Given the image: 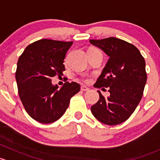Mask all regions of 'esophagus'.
<instances>
[{"label": "esophagus", "instance_id": "obj_1", "mask_svg": "<svg viewBox=\"0 0 160 160\" xmlns=\"http://www.w3.org/2000/svg\"><path fill=\"white\" fill-rule=\"evenodd\" d=\"M81 90H82V91H88V90H89V88H88V87H86L85 86V85H82V86H81Z\"/></svg>", "mask_w": 160, "mask_h": 160}]
</instances>
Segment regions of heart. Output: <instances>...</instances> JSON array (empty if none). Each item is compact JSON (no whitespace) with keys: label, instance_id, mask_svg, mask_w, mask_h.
Masks as SVG:
<instances>
[{"label":"heart","instance_id":"1","mask_svg":"<svg viewBox=\"0 0 160 160\" xmlns=\"http://www.w3.org/2000/svg\"><path fill=\"white\" fill-rule=\"evenodd\" d=\"M91 49H95V48H91ZM85 81H86L87 79H85Z\"/></svg>","mask_w":160,"mask_h":160}]
</instances>
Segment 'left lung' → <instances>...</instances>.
Returning <instances> with one entry per match:
<instances>
[{"label":"left lung","mask_w":160,"mask_h":160,"mask_svg":"<svg viewBox=\"0 0 160 160\" xmlns=\"http://www.w3.org/2000/svg\"><path fill=\"white\" fill-rule=\"evenodd\" d=\"M89 42L109 56L94 86L108 88L110 95L105 97L98 91L99 100L91 107L92 112L105 125L120 124L134 112L142 97L147 79L146 62L139 49L126 41L111 37Z\"/></svg>","instance_id":"1"}]
</instances>
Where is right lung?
Instances as JSON below:
<instances>
[{"label": "right lung", "mask_w": 160, "mask_h": 160, "mask_svg": "<svg viewBox=\"0 0 160 160\" xmlns=\"http://www.w3.org/2000/svg\"><path fill=\"white\" fill-rule=\"evenodd\" d=\"M73 42L41 39L29 44L18 61L15 78L21 101L31 118L42 123L57 121L70 99L80 91L77 82H65L59 89L52 77L65 70V55Z\"/></svg>", "instance_id": "1"}]
</instances>
